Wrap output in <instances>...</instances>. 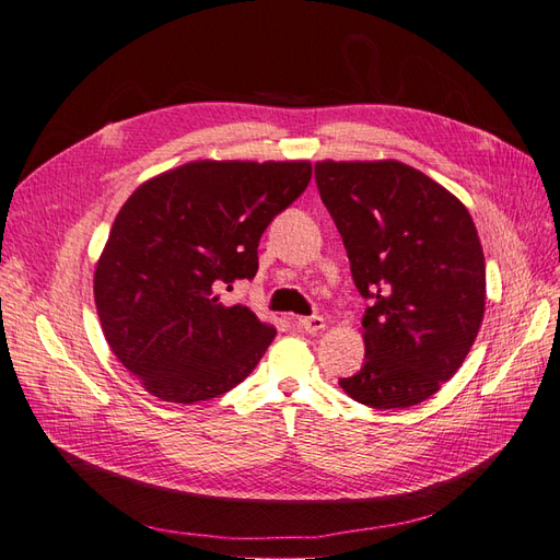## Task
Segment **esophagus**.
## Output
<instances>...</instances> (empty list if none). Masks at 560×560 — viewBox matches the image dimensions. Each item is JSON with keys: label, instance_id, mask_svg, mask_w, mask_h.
<instances>
[{"label": "esophagus", "instance_id": "34e87169", "mask_svg": "<svg viewBox=\"0 0 560 560\" xmlns=\"http://www.w3.org/2000/svg\"><path fill=\"white\" fill-rule=\"evenodd\" d=\"M295 327L305 334H319L324 329V317L312 315V317H298Z\"/></svg>", "mask_w": 560, "mask_h": 560}]
</instances>
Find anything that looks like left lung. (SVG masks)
<instances>
[{
  "label": "left lung",
  "mask_w": 560,
  "mask_h": 560,
  "mask_svg": "<svg viewBox=\"0 0 560 560\" xmlns=\"http://www.w3.org/2000/svg\"><path fill=\"white\" fill-rule=\"evenodd\" d=\"M362 317L365 362L339 380L370 408H410L463 365L485 317L487 271L475 221L436 180L400 162H317Z\"/></svg>",
  "instance_id": "obj_1"
}]
</instances>
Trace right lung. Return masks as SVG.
<instances>
[{
  "instance_id": "obj_1",
  "label": "right lung",
  "mask_w": 560,
  "mask_h": 560,
  "mask_svg": "<svg viewBox=\"0 0 560 560\" xmlns=\"http://www.w3.org/2000/svg\"><path fill=\"white\" fill-rule=\"evenodd\" d=\"M310 162H190L142 184L116 214L95 269L104 339L152 396L210 400L248 376L277 329L224 291L257 275L271 219Z\"/></svg>"
}]
</instances>
